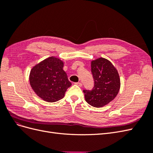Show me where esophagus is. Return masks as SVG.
<instances>
[{
	"label": "esophagus",
	"instance_id": "34e87169",
	"mask_svg": "<svg viewBox=\"0 0 153 153\" xmlns=\"http://www.w3.org/2000/svg\"><path fill=\"white\" fill-rule=\"evenodd\" d=\"M75 84L77 85H78L79 87H82V84L81 82H76Z\"/></svg>",
	"mask_w": 153,
	"mask_h": 153
}]
</instances>
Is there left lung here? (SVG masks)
Returning a JSON list of instances; mask_svg holds the SVG:
<instances>
[{
  "mask_svg": "<svg viewBox=\"0 0 153 153\" xmlns=\"http://www.w3.org/2000/svg\"><path fill=\"white\" fill-rule=\"evenodd\" d=\"M91 72L94 85L92 89L84 90L85 99L91 106L102 107L112 101L121 87L117 69L108 60L103 57L91 61Z\"/></svg>",
  "mask_w": 153,
  "mask_h": 153,
  "instance_id": "1",
  "label": "left lung"
}]
</instances>
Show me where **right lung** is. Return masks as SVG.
<instances>
[{
	"mask_svg": "<svg viewBox=\"0 0 153 153\" xmlns=\"http://www.w3.org/2000/svg\"><path fill=\"white\" fill-rule=\"evenodd\" d=\"M64 62L55 57H50L32 68L29 75L30 84L35 93L47 102H55L63 98L71 85Z\"/></svg>",
	"mask_w": 153,
	"mask_h": 153,
	"instance_id": "right-lung-1",
	"label": "right lung"
}]
</instances>
